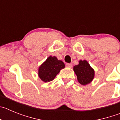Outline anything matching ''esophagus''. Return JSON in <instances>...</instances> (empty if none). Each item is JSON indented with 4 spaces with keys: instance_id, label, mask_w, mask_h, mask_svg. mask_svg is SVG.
Returning <instances> with one entry per match:
<instances>
[{
    "instance_id": "1",
    "label": "esophagus",
    "mask_w": 120,
    "mask_h": 120,
    "mask_svg": "<svg viewBox=\"0 0 120 120\" xmlns=\"http://www.w3.org/2000/svg\"><path fill=\"white\" fill-rule=\"evenodd\" d=\"M72 64L71 63H66V66L67 67V68H71V67H72Z\"/></svg>"
}]
</instances>
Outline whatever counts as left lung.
<instances>
[{
	"label": "left lung",
	"mask_w": 120,
	"mask_h": 120,
	"mask_svg": "<svg viewBox=\"0 0 120 120\" xmlns=\"http://www.w3.org/2000/svg\"><path fill=\"white\" fill-rule=\"evenodd\" d=\"M78 80L82 85H86L92 81L95 76V71L86 60H80L79 64L73 67Z\"/></svg>",
	"instance_id": "obj_1"
}]
</instances>
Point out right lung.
<instances>
[{
    "label": "right lung",
    "mask_w": 120,
    "mask_h": 120,
    "mask_svg": "<svg viewBox=\"0 0 120 120\" xmlns=\"http://www.w3.org/2000/svg\"><path fill=\"white\" fill-rule=\"evenodd\" d=\"M64 67L65 65L61 60H58L56 57L50 56L39 67L38 76L44 82H49L53 80Z\"/></svg>",
    "instance_id": "1"
}]
</instances>
